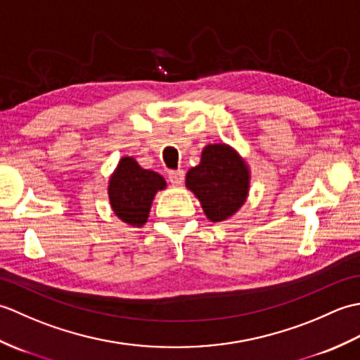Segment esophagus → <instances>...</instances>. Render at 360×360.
Returning <instances> with one entry per match:
<instances>
[{
	"label": "esophagus",
	"instance_id": "1",
	"mask_svg": "<svg viewBox=\"0 0 360 360\" xmlns=\"http://www.w3.org/2000/svg\"><path fill=\"white\" fill-rule=\"evenodd\" d=\"M168 181H170L173 186L182 184V181H184V172H182V170L168 172Z\"/></svg>",
	"mask_w": 360,
	"mask_h": 360
}]
</instances>
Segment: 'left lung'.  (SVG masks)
<instances>
[{"mask_svg": "<svg viewBox=\"0 0 360 360\" xmlns=\"http://www.w3.org/2000/svg\"><path fill=\"white\" fill-rule=\"evenodd\" d=\"M250 172L244 159L227 143L204 147L200 165L186 176V187L200 200L201 207L213 223L235 215L246 202Z\"/></svg>", "mask_w": 360, "mask_h": 360, "instance_id": "8db88e82", "label": "left lung"}]
</instances>
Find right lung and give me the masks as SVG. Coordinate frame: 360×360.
I'll use <instances>...</instances> for the list:
<instances>
[{
	"label": "right lung",
	"instance_id": "obj_1",
	"mask_svg": "<svg viewBox=\"0 0 360 360\" xmlns=\"http://www.w3.org/2000/svg\"><path fill=\"white\" fill-rule=\"evenodd\" d=\"M165 187L167 182L159 173L145 170L134 158H122L110 178L111 209L124 223L142 227L148 219L155 195Z\"/></svg>",
	"mask_w": 360,
	"mask_h": 360
}]
</instances>
